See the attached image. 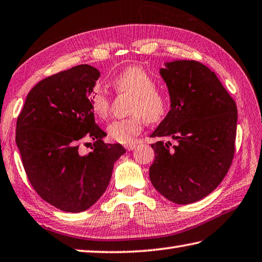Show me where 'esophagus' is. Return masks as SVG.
Returning a JSON list of instances; mask_svg holds the SVG:
<instances>
[{
    "label": "esophagus",
    "mask_w": 262,
    "mask_h": 262,
    "mask_svg": "<svg viewBox=\"0 0 262 262\" xmlns=\"http://www.w3.org/2000/svg\"><path fill=\"white\" fill-rule=\"evenodd\" d=\"M125 147V149L126 150H133V149H135V148L137 147V144H136V142H131V144H127V145H125L124 146Z\"/></svg>",
    "instance_id": "1"
}]
</instances>
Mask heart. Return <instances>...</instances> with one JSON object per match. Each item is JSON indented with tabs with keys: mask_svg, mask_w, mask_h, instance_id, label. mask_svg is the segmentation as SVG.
<instances>
[{
	"mask_svg": "<svg viewBox=\"0 0 262 262\" xmlns=\"http://www.w3.org/2000/svg\"><path fill=\"white\" fill-rule=\"evenodd\" d=\"M113 85L117 92L135 96L131 105V113L135 115L112 121L107 126L108 136L114 141L130 144L133 138L140 133L144 116L148 122L155 123L162 121L169 112L167 98L155 90V80L140 66H130L118 73L113 78ZM89 101L93 114L100 118L108 115L111 99L105 89L96 85L91 90Z\"/></svg>",
	"mask_w": 262,
	"mask_h": 262,
	"instance_id": "heart-1",
	"label": "heart"
}]
</instances>
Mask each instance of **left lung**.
Segmentation results:
<instances>
[{
	"mask_svg": "<svg viewBox=\"0 0 262 262\" xmlns=\"http://www.w3.org/2000/svg\"><path fill=\"white\" fill-rule=\"evenodd\" d=\"M160 74L170 111L151 138L155 161L149 178L155 189L176 204H189L213 191L228 172L235 151L237 108L214 72L194 60L164 63Z\"/></svg>",
	"mask_w": 262,
	"mask_h": 262,
	"instance_id": "1",
	"label": "left lung"
}]
</instances>
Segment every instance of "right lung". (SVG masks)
<instances>
[{
    "mask_svg": "<svg viewBox=\"0 0 262 262\" xmlns=\"http://www.w3.org/2000/svg\"><path fill=\"white\" fill-rule=\"evenodd\" d=\"M100 72L80 65L38 82L27 95L17 120L16 144L34 189L48 203L66 212L95 205L110 185L121 144H105L96 124L91 90ZM94 140L81 155L78 144Z\"/></svg>",
    "mask_w": 262,
    "mask_h": 262,
    "instance_id": "obj_1",
    "label": "right lung"
}]
</instances>
